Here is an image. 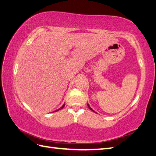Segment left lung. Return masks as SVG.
<instances>
[{
	"instance_id": "obj_1",
	"label": "left lung",
	"mask_w": 156,
	"mask_h": 156,
	"mask_svg": "<svg viewBox=\"0 0 156 156\" xmlns=\"http://www.w3.org/2000/svg\"><path fill=\"white\" fill-rule=\"evenodd\" d=\"M88 105V108H90V110H91V111H93V112H95V111H94V110H93V109H92V108H91V107H90V105H88H88Z\"/></svg>"
}]
</instances>
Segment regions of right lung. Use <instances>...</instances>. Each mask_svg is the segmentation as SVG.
<instances>
[{
    "label": "right lung",
    "mask_w": 156,
    "mask_h": 156,
    "mask_svg": "<svg viewBox=\"0 0 156 156\" xmlns=\"http://www.w3.org/2000/svg\"><path fill=\"white\" fill-rule=\"evenodd\" d=\"M64 106H65V104H64V105H63V106H62V107H60V108H59V109H58V110H56V111H55V112H56V111H58L59 110H61V109H62V108H64Z\"/></svg>",
    "instance_id": "obj_1"
}]
</instances>
